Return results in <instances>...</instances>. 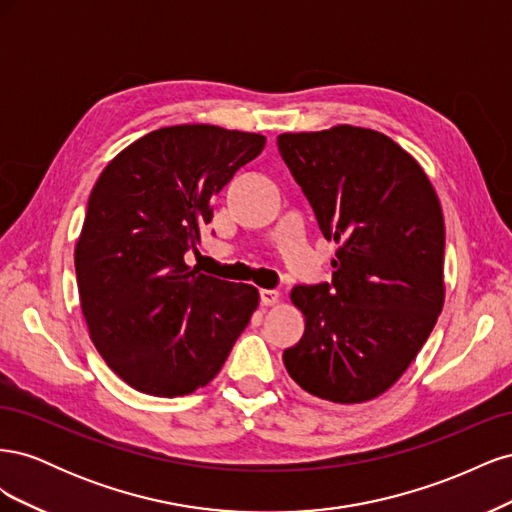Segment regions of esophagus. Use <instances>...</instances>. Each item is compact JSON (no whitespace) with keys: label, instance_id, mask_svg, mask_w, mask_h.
I'll list each match as a JSON object with an SVG mask.
<instances>
[{"label":"esophagus","instance_id":"obj_1","mask_svg":"<svg viewBox=\"0 0 512 512\" xmlns=\"http://www.w3.org/2000/svg\"><path fill=\"white\" fill-rule=\"evenodd\" d=\"M280 301V292L277 290H260V303L265 307H271Z\"/></svg>","mask_w":512,"mask_h":512}]
</instances>
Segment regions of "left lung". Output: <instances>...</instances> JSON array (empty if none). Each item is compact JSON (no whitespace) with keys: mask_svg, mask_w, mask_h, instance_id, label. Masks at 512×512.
Wrapping results in <instances>:
<instances>
[{"mask_svg":"<svg viewBox=\"0 0 512 512\" xmlns=\"http://www.w3.org/2000/svg\"><path fill=\"white\" fill-rule=\"evenodd\" d=\"M282 158L339 247L333 280L297 286L305 333L284 350L290 378L333 404L389 391L444 305V218L436 190L389 136L342 123L277 136Z\"/></svg>","mask_w":512,"mask_h":512,"instance_id":"left-lung-1","label":"left lung"}]
</instances>
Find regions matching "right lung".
Here are the masks:
<instances>
[{"label": "right lung", "mask_w": 512, "mask_h": 512, "mask_svg": "<svg viewBox=\"0 0 512 512\" xmlns=\"http://www.w3.org/2000/svg\"><path fill=\"white\" fill-rule=\"evenodd\" d=\"M267 138L209 123L160 128L108 162L74 247L89 337L132 389L156 397L207 386L260 294L185 265L211 200Z\"/></svg>", "instance_id": "add662e5"}]
</instances>
